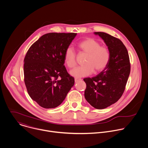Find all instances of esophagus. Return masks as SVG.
Listing matches in <instances>:
<instances>
[{
	"instance_id": "esophagus-1",
	"label": "esophagus",
	"mask_w": 148,
	"mask_h": 148,
	"mask_svg": "<svg viewBox=\"0 0 148 148\" xmlns=\"http://www.w3.org/2000/svg\"><path fill=\"white\" fill-rule=\"evenodd\" d=\"M81 80H82L81 78H75V82H78V81H81Z\"/></svg>"
}]
</instances>
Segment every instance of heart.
<instances>
[{"instance_id": "b5f03b06", "label": "heart", "mask_w": 148, "mask_h": 148, "mask_svg": "<svg viewBox=\"0 0 148 148\" xmlns=\"http://www.w3.org/2000/svg\"><path fill=\"white\" fill-rule=\"evenodd\" d=\"M80 53L86 54L83 61V66L71 71L70 74L76 77H82L102 72L108 66L111 60L110 49L101 46L99 42L93 38H87L80 41L77 45ZM64 61L69 69L76 66V53L71 47L66 49Z\"/></svg>"}]
</instances>
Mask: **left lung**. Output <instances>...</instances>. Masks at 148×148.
I'll return each mask as SVG.
<instances>
[{
	"instance_id": "left-lung-1",
	"label": "left lung",
	"mask_w": 148,
	"mask_h": 148,
	"mask_svg": "<svg viewBox=\"0 0 148 148\" xmlns=\"http://www.w3.org/2000/svg\"><path fill=\"white\" fill-rule=\"evenodd\" d=\"M106 43L111 53L107 67L97 75L84 78L86 83L84 96L96 109L106 108L122 97L127 82L131 64L128 52L119 38L103 32H95Z\"/></svg>"
}]
</instances>
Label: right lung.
Returning a JSON list of instances; mask_svg holds the SVG:
<instances>
[{
    "label": "right lung",
    "instance_id": "1",
    "mask_svg": "<svg viewBox=\"0 0 148 148\" xmlns=\"http://www.w3.org/2000/svg\"><path fill=\"white\" fill-rule=\"evenodd\" d=\"M74 33H49L30 46L24 59V81L31 98L40 107L60 105L74 84L67 72L64 55Z\"/></svg>",
    "mask_w": 148,
    "mask_h": 148
}]
</instances>
